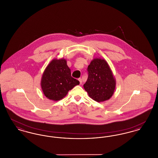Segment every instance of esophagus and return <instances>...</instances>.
<instances>
[{
	"label": "esophagus",
	"mask_w": 158,
	"mask_h": 158,
	"mask_svg": "<svg viewBox=\"0 0 158 158\" xmlns=\"http://www.w3.org/2000/svg\"><path fill=\"white\" fill-rule=\"evenodd\" d=\"M78 80H79V82H80V85H81V84L82 83V79H81V78H79Z\"/></svg>",
	"instance_id": "esophagus-1"
}]
</instances>
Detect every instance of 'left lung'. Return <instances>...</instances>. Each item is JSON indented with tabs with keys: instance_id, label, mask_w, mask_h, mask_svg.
<instances>
[{
	"instance_id": "obj_1",
	"label": "left lung",
	"mask_w": 158,
	"mask_h": 158,
	"mask_svg": "<svg viewBox=\"0 0 158 158\" xmlns=\"http://www.w3.org/2000/svg\"><path fill=\"white\" fill-rule=\"evenodd\" d=\"M88 77L83 85L90 98L97 102H103L113 96L115 80L108 64L99 58L92 60L88 67Z\"/></svg>"
}]
</instances>
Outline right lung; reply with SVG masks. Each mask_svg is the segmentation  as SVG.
<instances>
[{"label":"right lung","mask_w":158,"mask_h":158,"mask_svg":"<svg viewBox=\"0 0 158 158\" xmlns=\"http://www.w3.org/2000/svg\"><path fill=\"white\" fill-rule=\"evenodd\" d=\"M78 85L79 81L72 77L70 69L64 59L52 60L45 68L41 81L44 95L55 101L64 98L69 90Z\"/></svg>","instance_id":"right-lung-1"}]
</instances>
